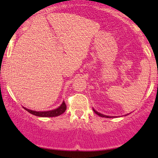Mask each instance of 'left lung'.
Returning <instances> with one entry per match:
<instances>
[{
  "label": "left lung",
  "instance_id": "obj_1",
  "mask_svg": "<svg viewBox=\"0 0 158 158\" xmlns=\"http://www.w3.org/2000/svg\"><path fill=\"white\" fill-rule=\"evenodd\" d=\"M94 113H96L97 114V115H99V117H106V118H110V117H108V116H106V115H103V114H100V113H99V112H97V110H95L94 109Z\"/></svg>",
  "mask_w": 158,
  "mask_h": 158
}]
</instances>
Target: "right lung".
Segmentation results:
<instances>
[{
    "instance_id": "right-lung-1",
    "label": "right lung",
    "mask_w": 158,
    "mask_h": 158,
    "mask_svg": "<svg viewBox=\"0 0 158 158\" xmlns=\"http://www.w3.org/2000/svg\"><path fill=\"white\" fill-rule=\"evenodd\" d=\"M25 110H27L29 113L33 114V115L37 116V117H57V116L61 115L66 110L67 106L64 102H62V104L59 107L56 109L52 110H48V111H35V110H32L30 109H27L23 107Z\"/></svg>"
}]
</instances>
